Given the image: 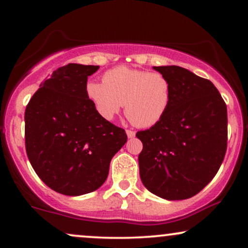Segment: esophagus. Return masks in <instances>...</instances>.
I'll return each mask as SVG.
<instances>
[{
  "instance_id": "obj_1",
  "label": "esophagus",
  "mask_w": 248,
  "mask_h": 248,
  "mask_svg": "<svg viewBox=\"0 0 248 248\" xmlns=\"http://www.w3.org/2000/svg\"><path fill=\"white\" fill-rule=\"evenodd\" d=\"M126 134H127L128 139H132V138L135 137V132L132 131V130H126Z\"/></svg>"
}]
</instances>
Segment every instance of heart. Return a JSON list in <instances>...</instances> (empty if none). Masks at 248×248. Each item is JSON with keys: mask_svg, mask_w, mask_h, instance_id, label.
<instances>
[{"mask_svg": "<svg viewBox=\"0 0 248 248\" xmlns=\"http://www.w3.org/2000/svg\"><path fill=\"white\" fill-rule=\"evenodd\" d=\"M86 93L105 120H113L124 105L132 124L151 127L167 114L172 89L164 74L118 66L104 74L103 83L89 81Z\"/></svg>", "mask_w": 248, "mask_h": 248, "instance_id": "heart-1", "label": "heart"}]
</instances>
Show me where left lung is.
<instances>
[{"label":"left lung","instance_id":"left-lung-1","mask_svg":"<svg viewBox=\"0 0 248 248\" xmlns=\"http://www.w3.org/2000/svg\"><path fill=\"white\" fill-rule=\"evenodd\" d=\"M171 84L164 118L140 131L139 155L143 185L159 198H192L218 172L227 150V106L210 80L176 65L154 66Z\"/></svg>","mask_w":248,"mask_h":248}]
</instances>
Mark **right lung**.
I'll list each match as a JSON object with an SVG mask.
<instances>
[{"instance_id": "right-lung-1", "label": "right lung", "mask_w": 248, "mask_h": 248, "mask_svg": "<svg viewBox=\"0 0 248 248\" xmlns=\"http://www.w3.org/2000/svg\"><path fill=\"white\" fill-rule=\"evenodd\" d=\"M98 65L70 63L40 83L25 113L26 151L33 170L57 193L79 196L106 181L123 128L98 114L86 93Z\"/></svg>"}]
</instances>
